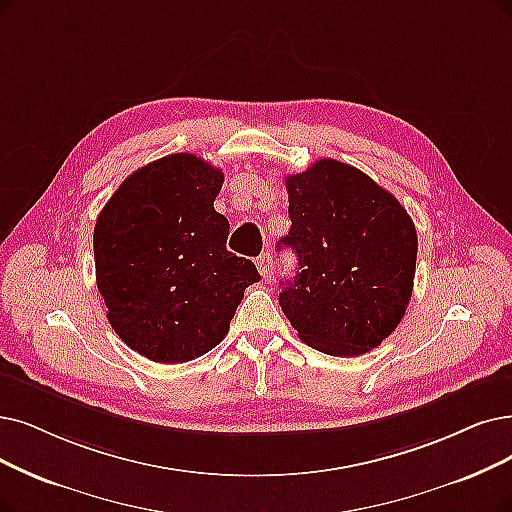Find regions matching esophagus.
<instances>
[{"label":"esophagus","instance_id":"obj_1","mask_svg":"<svg viewBox=\"0 0 512 512\" xmlns=\"http://www.w3.org/2000/svg\"><path fill=\"white\" fill-rule=\"evenodd\" d=\"M256 267H258V273L262 275V279H269L273 273V254L264 252L262 256H258Z\"/></svg>","mask_w":512,"mask_h":512}]
</instances>
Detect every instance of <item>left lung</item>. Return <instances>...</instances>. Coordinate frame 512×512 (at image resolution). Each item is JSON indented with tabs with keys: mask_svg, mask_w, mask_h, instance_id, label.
<instances>
[{
	"mask_svg": "<svg viewBox=\"0 0 512 512\" xmlns=\"http://www.w3.org/2000/svg\"><path fill=\"white\" fill-rule=\"evenodd\" d=\"M298 269L279 304L300 340L334 357H357L395 332L412 298L418 235L401 203L336 159L285 178Z\"/></svg>",
	"mask_w": 512,
	"mask_h": 512,
	"instance_id": "8db88e82",
	"label": "left lung"
}]
</instances>
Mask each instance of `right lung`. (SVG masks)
<instances>
[{"mask_svg":"<svg viewBox=\"0 0 512 512\" xmlns=\"http://www.w3.org/2000/svg\"><path fill=\"white\" fill-rule=\"evenodd\" d=\"M224 174L174 153L130 174L94 227L96 285L107 319L132 351L185 363L227 336L254 262L227 250L229 220L214 210Z\"/></svg>","mask_w":512,"mask_h":512,"instance_id":"add662e5","label":"right lung"}]
</instances>
